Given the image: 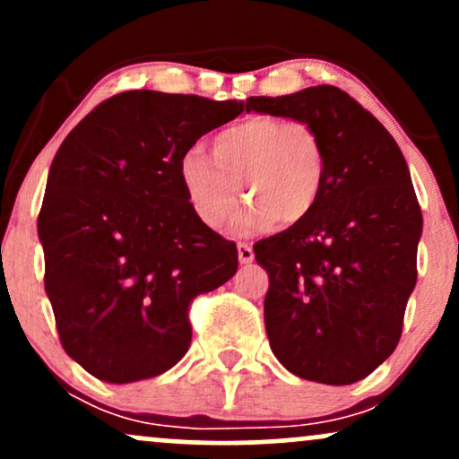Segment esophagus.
<instances>
[{
    "label": "esophagus",
    "mask_w": 459,
    "mask_h": 459,
    "mask_svg": "<svg viewBox=\"0 0 459 459\" xmlns=\"http://www.w3.org/2000/svg\"><path fill=\"white\" fill-rule=\"evenodd\" d=\"M237 252H239L241 263H252V259H255V250H252V246L246 244V241H239V244H237Z\"/></svg>",
    "instance_id": "esophagus-1"
}]
</instances>
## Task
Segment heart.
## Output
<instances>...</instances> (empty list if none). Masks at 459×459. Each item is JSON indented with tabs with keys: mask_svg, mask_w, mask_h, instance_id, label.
Segmentation results:
<instances>
[{
	"mask_svg": "<svg viewBox=\"0 0 459 459\" xmlns=\"http://www.w3.org/2000/svg\"><path fill=\"white\" fill-rule=\"evenodd\" d=\"M178 183L196 218L222 229L237 209V186L247 204L237 229L293 226L317 209L325 186V149L304 120L250 116L213 135L212 157L187 149L177 166Z\"/></svg>",
	"mask_w": 459,
	"mask_h": 459,
	"instance_id": "b5f03b06",
	"label": "heart"
}]
</instances>
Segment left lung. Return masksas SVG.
Segmentation results:
<instances>
[{"label":"left lung","instance_id":"obj_1","mask_svg":"<svg viewBox=\"0 0 459 459\" xmlns=\"http://www.w3.org/2000/svg\"><path fill=\"white\" fill-rule=\"evenodd\" d=\"M252 109L313 125L325 149L317 209L255 244L270 276L272 351L304 380L354 384L394 351L416 284L423 215L408 163L380 120L336 86L250 97Z\"/></svg>","mask_w":459,"mask_h":459}]
</instances>
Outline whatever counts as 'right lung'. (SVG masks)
<instances>
[{
  "label": "right lung",
  "instance_id": "add662e5",
  "mask_svg": "<svg viewBox=\"0 0 459 459\" xmlns=\"http://www.w3.org/2000/svg\"><path fill=\"white\" fill-rule=\"evenodd\" d=\"M241 101L129 91L99 103L51 163L39 213L60 343L103 382L146 380L192 343L189 307L237 272V246L196 218L177 166Z\"/></svg>",
  "mask_w": 459,
  "mask_h": 459
}]
</instances>
